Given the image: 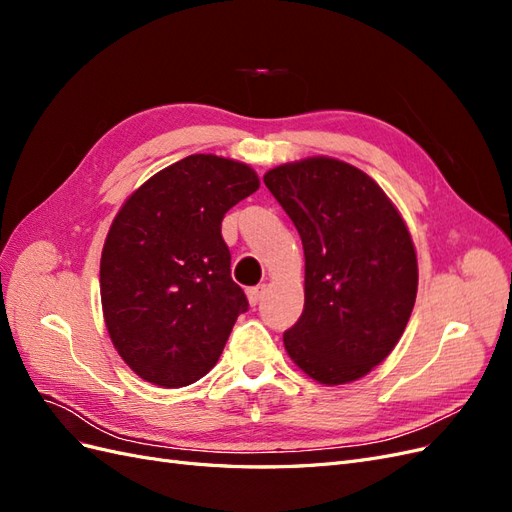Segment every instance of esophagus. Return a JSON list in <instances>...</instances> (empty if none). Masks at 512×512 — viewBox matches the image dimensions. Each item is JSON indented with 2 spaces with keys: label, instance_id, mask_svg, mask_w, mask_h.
I'll return each mask as SVG.
<instances>
[{
  "label": "esophagus",
  "instance_id": "esophagus-1",
  "mask_svg": "<svg viewBox=\"0 0 512 512\" xmlns=\"http://www.w3.org/2000/svg\"><path fill=\"white\" fill-rule=\"evenodd\" d=\"M265 290H267L265 284H260V286H254V288L247 290V301H250L252 307H256V305L260 303V299H262V294H265Z\"/></svg>",
  "mask_w": 512,
  "mask_h": 512
}]
</instances>
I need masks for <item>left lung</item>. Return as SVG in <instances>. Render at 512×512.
<instances>
[{
    "label": "left lung",
    "mask_w": 512,
    "mask_h": 512,
    "mask_svg": "<svg viewBox=\"0 0 512 512\" xmlns=\"http://www.w3.org/2000/svg\"><path fill=\"white\" fill-rule=\"evenodd\" d=\"M265 185L305 254V307L284 333L286 352L320 384L359 380L391 354L412 314L418 265L408 226L380 185L342 160L275 166Z\"/></svg>",
    "instance_id": "8db88e82"
}]
</instances>
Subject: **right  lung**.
<instances>
[{
    "label": "right lung",
    "instance_id": "right-lung-1",
    "mask_svg": "<svg viewBox=\"0 0 512 512\" xmlns=\"http://www.w3.org/2000/svg\"><path fill=\"white\" fill-rule=\"evenodd\" d=\"M258 185L247 164L196 153L147 179L115 215L100 297L111 342L136 376L179 389L218 363L250 307L230 277L222 220Z\"/></svg>",
    "mask_w": 512,
    "mask_h": 512
}]
</instances>
